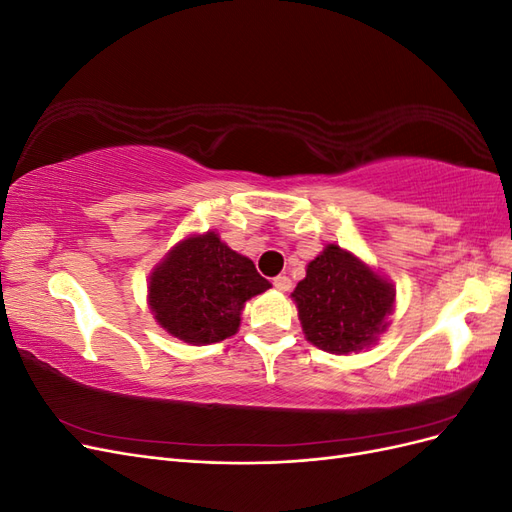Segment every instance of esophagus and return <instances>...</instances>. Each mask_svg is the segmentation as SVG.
<instances>
[{"label":"esophagus","mask_w":512,"mask_h":512,"mask_svg":"<svg viewBox=\"0 0 512 512\" xmlns=\"http://www.w3.org/2000/svg\"><path fill=\"white\" fill-rule=\"evenodd\" d=\"M273 286L277 288V290H290L292 288V280H290V277L288 275H277L275 277V280H273Z\"/></svg>","instance_id":"esophagus-1"}]
</instances>
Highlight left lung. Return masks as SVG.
<instances>
[{
  "label": "left lung",
  "instance_id": "left-lung-1",
  "mask_svg": "<svg viewBox=\"0 0 512 512\" xmlns=\"http://www.w3.org/2000/svg\"><path fill=\"white\" fill-rule=\"evenodd\" d=\"M292 299L309 342L333 354H348L363 350L386 329L395 290L359 258L331 243L309 262Z\"/></svg>",
  "mask_w": 512,
  "mask_h": 512
}]
</instances>
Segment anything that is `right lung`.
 I'll return each instance as SVG.
<instances>
[{"label":"right lung","mask_w":512,"mask_h":512,"mask_svg":"<svg viewBox=\"0 0 512 512\" xmlns=\"http://www.w3.org/2000/svg\"><path fill=\"white\" fill-rule=\"evenodd\" d=\"M267 288L250 258L207 232L181 241L153 271L149 305L170 335L200 346L235 335L245 301Z\"/></svg>","instance_id":"1"}]
</instances>
